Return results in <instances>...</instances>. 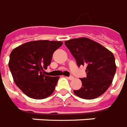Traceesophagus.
Segmentation results:
<instances>
[{"mask_svg":"<svg viewBox=\"0 0 127 127\" xmlns=\"http://www.w3.org/2000/svg\"><path fill=\"white\" fill-rule=\"evenodd\" d=\"M67 79L69 80H72L74 79V76H68V77H67Z\"/></svg>","mask_w":127,"mask_h":127,"instance_id":"esophagus-1","label":"esophagus"}]
</instances>
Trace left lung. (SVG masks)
<instances>
[{"label": "left lung", "mask_w": 127, "mask_h": 127, "mask_svg": "<svg viewBox=\"0 0 127 127\" xmlns=\"http://www.w3.org/2000/svg\"><path fill=\"white\" fill-rule=\"evenodd\" d=\"M65 46L75 58L78 66L87 65V76L80 79L82 87L74 90L77 96L94 99L104 94L111 85L116 71L114 55L97 42L86 37L72 39Z\"/></svg>", "instance_id": "obj_1"}]
</instances>
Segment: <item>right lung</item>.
<instances>
[{
    "label": "right lung",
    "instance_id": "obj_1",
    "mask_svg": "<svg viewBox=\"0 0 127 127\" xmlns=\"http://www.w3.org/2000/svg\"><path fill=\"white\" fill-rule=\"evenodd\" d=\"M62 42L38 40L25 43L11 51L9 68L16 85L27 96L46 98L53 93L59 76L44 74L54 52Z\"/></svg>",
    "mask_w": 127,
    "mask_h": 127
}]
</instances>
